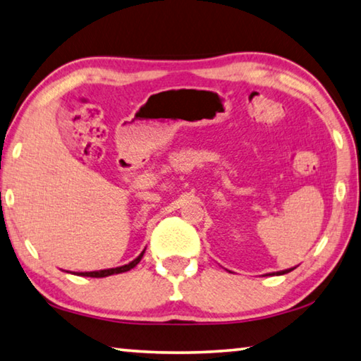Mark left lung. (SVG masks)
<instances>
[{
    "label": "left lung",
    "instance_id": "obj_1",
    "mask_svg": "<svg viewBox=\"0 0 361 361\" xmlns=\"http://www.w3.org/2000/svg\"><path fill=\"white\" fill-rule=\"evenodd\" d=\"M295 267H290V269H285V271H277V272H271V274H266V276H283V274H288L291 272Z\"/></svg>",
    "mask_w": 361,
    "mask_h": 361
}]
</instances>
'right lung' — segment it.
<instances>
[{"mask_svg":"<svg viewBox=\"0 0 361 361\" xmlns=\"http://www.w3.org/2000/svg\"><path fill=\"white\" fill-rule=\"evenodd\" d=\"M143 253H140L135 259L130 261L129 264H124V266H119V267H111V269H102V271H92V272H73L76 274V276H81V277H108V276H114V274H122V272H127L130 271V269L135 267L140 261L143 258Z\"/></svg>","mask_w":361,"mask_h":361,"instance_id":"add662e5","label":"right lung"}]
</instances>
